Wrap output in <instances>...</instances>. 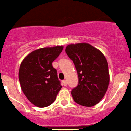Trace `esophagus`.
I'll return each instance as SVG.
<instances>
[{
  "instance_id": "1",
  "label": "esophagus",
  "mask_w": 131,
  "mask_h": 131,
  "mask_svg": "<svg viewBox=\"0 0 131 131\" xmlns=\"http://www.w3.org/2000/svg\"><path fill=\"white\" fill-rule=\"evenodd\" d=\"M62 83H63V85H64V86H66V85H67V81H66V80H63V81H62Z\"/></svg>"
}]
</instances>
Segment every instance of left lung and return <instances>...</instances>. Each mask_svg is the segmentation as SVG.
Returning <instances> with one entry per match:
<instances>
[{
  "label": "left lung",
  "instance_id": "left-lung-1",
  "mask_svg": "<svg viewBox=\"0 0 131 131\" xmlns=\"http://www.w3.org/2000/svg\"><path fill=\"white\" fill-rule=\"evenodd\" d=\"M66 52L73 61L78 76V85L71 91L74 101L83 106L96 105L109 86L106 59L100 50L85 42L67 45Z\"/></svg>",
  "mask_w": 131,
  "mask_h": 131
}]
</instances>
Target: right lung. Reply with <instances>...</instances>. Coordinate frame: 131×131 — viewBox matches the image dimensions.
Returning a JSON list of instances; mask_svg holds the SVG:
<instances>
[{
  "label": "right lung",
  "instance_id": "1",
  "mask_svg": "<svg viewBox=\"0 0 131 131\" xmlns=\"http://www.w3.org/2000/svg\"><path fill=\"white\" fill-rule=\"evenodd\" d=\"M63 48L56 46L37 49L21 62L18 74L21 90L36 106L45 108L52 104L62 87L52 62Z\"/></svg>",
  "mask_w": 131,
  "mask_h": 131
}]
</instances>
